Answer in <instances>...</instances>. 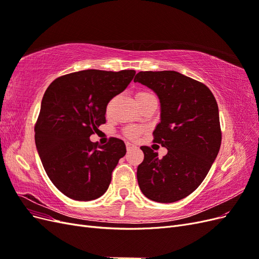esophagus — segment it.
<instances>
[{
  "label": "esophagus",
  "instance_id": "esophagus-1",
  "mask_svg": "<svg viewBox=\"0 0 259 259\" xmlns=\"http://www.w3.org/2000/svg\"><path fill=\"white\" fill-rule=\"evenodd\" d=\"M136 148H137L136 145L131 144V143H126V149H127V151H131V150H133V149H136Z\"/></svg>",
  "mask_w": 259,
  "mask_h": 259
}]
</instances>
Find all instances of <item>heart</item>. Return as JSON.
<instances>
[{"instance_id":"heart-1","label":"heart","mask_w":259,"mask_h":259,"mask_svg":"<svg viewBox=\"0 0 259 259\" xmlns=\"http://www.w3.org/2000/svg\"><path fill=\"white\" fill-rule=\"evenodd\" d=\"M149 94H150V93H148V92H139V93L136 94V99H138L140 97H144L146 95H149ZM140 132H142V131H140V128L135 127V126H128V127H126V128L123 131L124 135L126 136L127 138H131V139L137 138L139 136V134H140Z\"/></svg>"}]
</instances>
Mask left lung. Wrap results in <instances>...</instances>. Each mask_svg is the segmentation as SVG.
I'll use <instances>...</instances> for the list:
<instances>
[{
	"mask_svg": "<svg viewBox=\"0 0 259 259\" xmlns=\"http://www.w3.org/2000/svg\"><path fill=\"white\" fill-rule=\"evenodd\" d=\"M134 82L159 96L161 122L153 142L167 149L159 159L150 147H140L145 158L137 167L139 188L155 202L179 201L201 185L221 148L217 101L205 84L176 71H142Z\"/></svg>",
	"mask_w": 259,
	"mask_h": 259,
	"instance_id": "obj_1",
	"label": "left lung"
}]
</instances>
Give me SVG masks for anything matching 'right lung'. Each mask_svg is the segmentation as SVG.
Wrapping results in <instances>:
<instances>
[{
  "label": "right lung",
  "mask_w": 259,
  "mask_h": 259,
  "mask_svg": "<svg viewBox=\"0 0 259 259\" xmlns=\"http://www.w3.org/2000/svg\"><path fill=\"white\" fill-rule=\"evenodd\" d=\"M135 73L83 70L57 77L45 91L34 125L35 145L51 182L68 198L91 201L107 191L126 148L115 137L100 147L90 136L106 123L109 101Z\"/></svg>",
  "instance_id": "add662e5"
}]
</instances>
